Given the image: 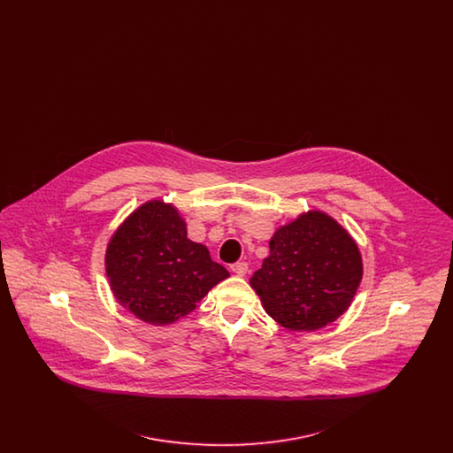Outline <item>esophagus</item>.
Masks as SVG:
<instances>
[{"instance_id": "1", "label": "esophagus", "mask_w": 453, "mask_h": 453, "mask_svg": "<svg viewBox=\"0 0 453 453\" xmlns=\"http://www.w3.org/2000/svg\"><path fill=\"white\" fill-rule=\"evenodd\" d=\"M231 270H233V273H236L237 277H244L248 273V263H244V261L234 263V265H231Z\"/></svg>"}]
</instances>
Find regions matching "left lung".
I'll return each mask as SVG.
<instances>
[{
  "label": "left lung",
  "instance_id": "1",
  "mask_svg": "<svg viewBox=\"0 0 453 453\" xmlns=\"http://www.w3.org/2000/svg\"><path fill=\"white\" fill-rule=\"evenodd\" d=\"M362 277L355 239L323 211H309L275 231L250 285L280 326L316 331L345 314Z\"/></svg>",
  "mask_w": 453,
  "mask_h": 453
}]
</instances>
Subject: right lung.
Here are the masks:
<instances>
[{"label":"right lung","instance_id":"obj_1","mask_svg":"<svg viewBox=\"0 0 453 453\" xmlns=\"http://www.w3.org/2000/svg\"><path fill=\"white\" fill-rule=\"evenodd\" d=\"M110 290L135 318L168 326L190 314L229 272L207 246L187 237V222L173 203L150 200L111 234L105 251Z\"/></svg>","mask_w":453,"mask_h":453}]
</instances>
